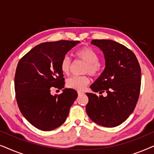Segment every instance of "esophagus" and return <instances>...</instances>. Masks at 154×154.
<instances>
[{
  "instance_id": "1",
  "label": "esophagus",
  "mask_w": 154,
  "mask_h": 154,
  "mask_svg": "<svg viewBox=\"0 0 154 154\" xmlns=\"http://www.w3.org/2000/svg\"><path fill=\"white\" fill-rule=\"evenodd\" d=\"M77 92H78V94H79V95H81V94H84V92L83 91H81V90H78Z\"/></svg>"
}]
</instances>
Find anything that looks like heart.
<instances>
[{
    "instance_id": "1",
    "label": "heart",
    "mask_w": 154,
    "mask_h": 154,
    "mask_svg": "<svg viewBox=\"0 0 154 154\" xmlns=\"http://www.w3.org/2000/svg\"><path fill=\"white\" fill-rule=\"evenodd\" d=\"M76 57L86 62L84 72L92 75H97L100 72L101 64L99 62V54L95 50L90 47H82L75 52ZM71 60L68 56H65L61 61L60 68L64 74L67 75L70 71ZM90 83V78L87 75L81 76H71L66 81V85L69 88L82 90Z\"/></svg>"
}]
</instances>
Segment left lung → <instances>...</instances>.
Wrapping results in <instances>:
<instances>
[{
	"instance_id": "8db88e82",
	"label": "left lung",
	"mask_w": 154,
	"mask_h": 154,
	"mask_svg": "<svg viewBox=\"0 0 154 154\" xmlns=\"http://www.w3.org/2000/svg\"><path fill=\"white\" fill-rule=\"evenodd\" d=\"M104 54L106 66L90 88L86 112L94 123L106 128L121 125L133 112L140 96L141 68L133 52L111 40H92Z\"/></svg>"
}]
</instances>
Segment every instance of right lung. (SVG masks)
Masks as SVG:
<instances>
[{"label":"right lung","instance_id":"1","mask_svg":"<svg viewBox=\"0 0 154 154\" xmlns=\"http://www.w3.org/2000/svg\"><path fill=\"white\" fill-rule=\"evenodd\" d=\"M79 41L47 42L35 46L20 59L14 75V90L19 109L24 117L38 129L50 131L66 121L77 92L63 90L50 94L52 87L64 88L61 61Z\"/></svg>","mask_w":154,"mask_h":154}]
</instances>
